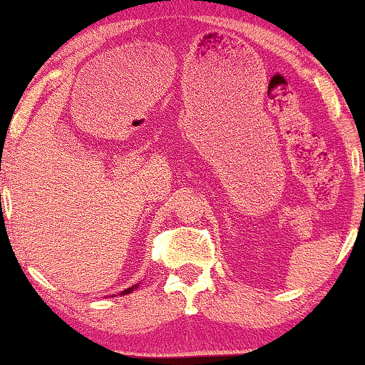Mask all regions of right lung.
<instances>
[{
    "label": "right lung",
    "mask_w": 365,
    "mask_h": 365,
    "mask_svg": "<svg viewBox=\"0 0 365 365\" xmlns=\"http://www.w3.org/2000/svg\"><path fill=\"white\" fill-rule=\"evenodd\" d=\"M137 287V286H135ZM133 291V287H127V289L124 291V292H122V294H129V292H132Z\"/></svg>",
    "instance_id": "1"
}]
</instances>
